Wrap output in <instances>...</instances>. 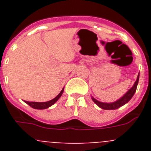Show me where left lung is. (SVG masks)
<instances>
[{"instance_id":"8db88e82","label":"left lung","mask_w":151,"mask_h":151,"mask_svg":"<svg viewBox=\"0 0 151 151\" xmlns=\"http://www.w3.org/2000/svg\"><path fill=\"white\" fill-rule=\"evenodd\" d=\"M138 80H139V74H138L137 80H136V82H134L132 88L131 89H129V91H128L123 97H121L120 99L118 100V101H116V102L110 103V104H107V103H102L97 101L96 99H94V97H92V100H93V101H94L99 107L102 108L103 110H116V109H118V108L121 107L122 106L125 105L126 103H128L131 99H132V97H133V95H134V93H135L136 91V89H137Z\"/></svg>"}]
</instances>
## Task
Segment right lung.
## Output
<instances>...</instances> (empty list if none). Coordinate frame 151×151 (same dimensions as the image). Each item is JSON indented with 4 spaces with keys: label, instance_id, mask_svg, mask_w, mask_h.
Returning a JSON list of instances; mask_svg holds the SVG:
<instances>
[{
    "label": "right lung",
    "instance_id": "right-lung-1",
    "mask_svg": "<svg viewBox=\"0 0 151 151\" xmlns=\"http://www.w3.org/2000/svg\"><path fill=\"white\" fill-rule=\"evenodd\" d=\"M63 90L64 88H63L62 91H60V93L55 98H54V99L51 100V101H47V102H29V101H25V102H26L27 104H29L31 107L34 108V109H37V110L47 109V108L50 107V106H52L54 104H55V103L57 102V100L59 99L60 97H61V95H62Z\"/></svg>",
    "mask_w": 151,
    "mask_h": 151
}]
</instances>
